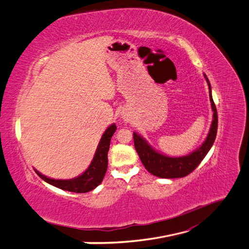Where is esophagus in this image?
<instances>
[{"label": "esophagus", "mask_w": 249, "mask_h": 249, "mask_svg": "<svg viewBox=\"0 0 249 249\" xmlns=\"http://www.w3.org/2000/svg\"><path fill=\"white\" fill-rule=\"evenodd\" d=\"M123 120L125 121V122H130L131 121L129 114H123Z\"/></svg>", "instance_id": "1"}]
</instances>
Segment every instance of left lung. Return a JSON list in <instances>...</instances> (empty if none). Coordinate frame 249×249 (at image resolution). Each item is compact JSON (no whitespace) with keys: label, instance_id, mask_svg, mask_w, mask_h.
<instances>
[{"label":"left lung","instance_id":"8db88e82","mask_svg":"<svg viewBox=\"0 0 249 249\" xmlns=\"http://www.w3.org/2000/svg\"><path fill=\"white\" fill-rule=\"evenodd\" d=\"M204 76H205L209 87V100L213 111V120L206 140L199 148L187 156L171 158L158 152L151 147L145 139L138 135V133L133 132V141H135L136 150L145 168L151 175L163 178V179H176V178L186 177L197 167V165L202 162L203 159L205 158L210 148H212L215 140L216 130H218V113H216V108L213 100L210 83L206 74H204Z\"/></svg>","mask_w":249,"mask_h":249}]
</instances>
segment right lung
I'll use <instances>...</instances> for the list:
<instances>
[{
    "mask_svg": "<svg viewBox=\"0 0 249 249\" xmlns=\"http://www.w3.org/2000/svg\"><path fill=\"white\" fill-rule=\"evenodd\" d=\"M116 130V124L110 125L105 130L103 136H102L100 140L98 148L95 150V154L90 165H89V167L81 176L70 180H55L45 177L36 169L35 171L41 179H43L44 181L53 186H55L63 190L71 191V193H88V191H90L98 185H100L104 179L108 165L107 154L108 150H109L111 137L113 136V133Z\"/></svg>",
    "mask_w": 249,
    "mask_h": 249,
    "instance_id": "obj_1",
    "label": "right lung"
}]
</instances>
